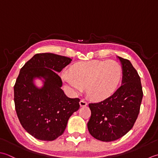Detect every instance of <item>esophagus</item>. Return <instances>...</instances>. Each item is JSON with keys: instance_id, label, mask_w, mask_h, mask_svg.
<instances>
[{"instance_id": "34e87169", "label": "esophagus", "mask_w": 158, "mask_h": 158, "mask_svg": "<svg viewBox=\"0 0 158 158\" xmlns=\"http://www.w3.org/2000/svg\"><path fill=\"white\" fill-rule=\"evenodd\" d=\"M80 105L81 107H83V106H86V105H87V102L84 100V99H81V100L80 101Z\"/></svg>"}]
</instances>
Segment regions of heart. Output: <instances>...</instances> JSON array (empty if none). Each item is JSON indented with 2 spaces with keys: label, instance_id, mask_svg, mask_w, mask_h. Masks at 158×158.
<instances>
[{
  "label": "heart",
  "instance_id": "heart-1",
  "mask_svg": "<svg viewBox=\"0 0 158 158\" xmlns=\"http://www.w3.org/2000/svg\"><path fill=\"white\" fill-rule=\"evenodd\" d=\"M122 70L119 64L112 60L81 62L73 66L70 72H64L63 80L73 94L86 93L95 100H102L113 93L121 81Z\"/></svg>",
  "mask_w": 158,
  "mask_h": 158
}]
</instances>
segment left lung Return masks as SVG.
<instances>
[{"instance_id": "8db88e82", "label": "left lung", "mask_w": 158, "mask_h": 158, "mask_svg": "<svg viewBox=\"0 0 158 158\" xmlns=\"http://www.w3.org/2000/svg\"><path fill=\"white\" fill-rule=\"evenodd\" d=\"M122 66V83L110 97L89 104L91 116L87 123L93 137L110 142L126 134L136 122L143 99L140 78L130 61L117 56Z\"/></svg>"}]
</instances>
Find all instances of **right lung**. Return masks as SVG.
<instances>
[{
  "label": "right lung",
  "mask_w": 158,
  "mask_h": 158,
  "mask_svg": "<svg viewBox=\"0 0 158 158\" xmlns=\"http://www.w3.org/2000/svg\"><path fill=\"white\" fill-rule=\"evenodd\" d=\"M72 60L52 53L37 54L22 67L16 80V113L24 130L38 140L56 139L63 134L69 117L80 108V99L66 96L57 73ZM36 78L43 81L42 88L34 85Z\"/></svg>",
  "instance_id": "add662e5"
}]
</instances>
